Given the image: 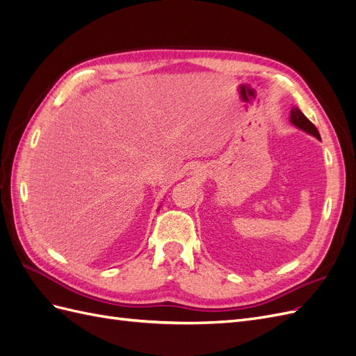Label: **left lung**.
<instances>
[{"mask_svg": "<svg viewBox=\"0 0 356 356\" xmlns=\"http://www.w3.org/2000/svg\"><path fill=\"white\" fill-rule=\"evenodd\" d=\"M291 123L293 124H296L297 127H300L301 131H305V132H307V134H310V135H314L315 138H318V139H321V135H319V132H318V129H316V126L312 123L309 118L301 113L298 108H293L291 110Z\"/></svg>", "mask_w": 356, "mask_h": 356, "instance_id": "obj_1", "label": "left lung"}]
</instances>
